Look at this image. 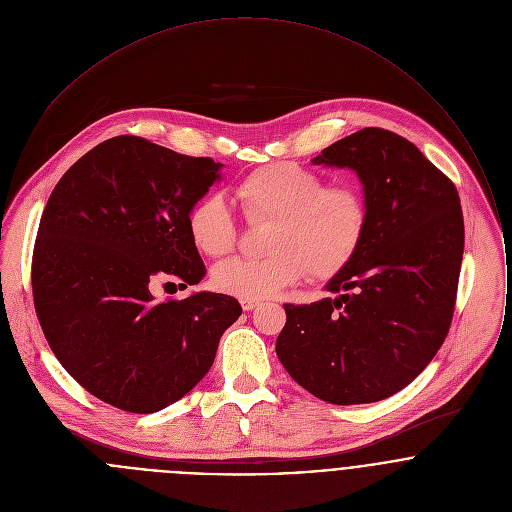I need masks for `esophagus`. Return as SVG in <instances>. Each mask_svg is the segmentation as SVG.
I'll return each instance as SVG.
<instances>
[{
	"mask_svg": "<svg viewBox=\"0 0 512 512\" xmlns=\"http://www.w3.org/2000/svg\"><path fill=\"white\" fill-rule=\"evenodd\" d=\"M240 305H242L244 311H252V309H256L260 305V301L258 299H240Z\"/></svg>",
	"mask_w": 512,
	"mask_h": 512,
	"instance_id": "esophagus-1",
	"label": "esophagus"
}]
</instances>
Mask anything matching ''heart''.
<instances>
[{"label": "heart", "instance_id": "1", "mask_svg": "<svg viewBox=\"0 0 512 512\" xmlns=\"http://www.w3.org/2000/svg\"><path fill=\"white\" fill-rule=\"evenodd\" d=\"M248 222H270L264 258H232L213 270V286L238 299H266L309 276L327 282L339 276L365 242L370 207L355 183L327 185L313 169L278 161L252 169L234 189ZM193 246L209 256L230 254L238 224L219 193H207L187 213Z\"/></svg>", "mask_w": 512, "mask_h": 512}]
</instances>
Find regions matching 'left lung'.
<instances>
[{"label": "left lung", "instance_id": "obj_1", "mask_svg": "<svg viewBox=\"0 0 512 512\" xmlns=\"http://www.w3.org/2000/svg\"><path fill=\"white\" fill-rule=\"evenodd\" d=\"M313 163L357 171L370 224L357 258L315 303H286L276 353L293 380L339 404L384 400L408 386L443 345L463 258L453 181L406 138L365 128Z\"/></svg>", "mask_w": 512, "mask_h": 512}]
</instances>
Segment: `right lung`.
<instances>
[{
  "label": "right lung",
  "instance_id": "right-lung-1",
  "mask_svg": "<svg viewBox=\"0 0 512 512\" xmlns=\"http://www.w3.org/2000/svg\"><path fill=\"white\" fill-rule=\"evenodd\" d=\"M219 169L116 136L84 153L47 201L31 262L35 311L59 363L114 408L151 414L183 398L242 313L224 293L155 301L149 290L205 278L187 213Z\"/></svg>",
  "mask_w": 512,
  "mask_h": 512
}]
</instances>
